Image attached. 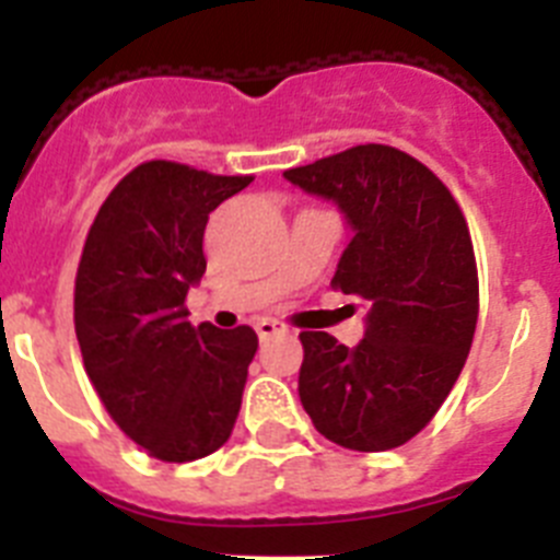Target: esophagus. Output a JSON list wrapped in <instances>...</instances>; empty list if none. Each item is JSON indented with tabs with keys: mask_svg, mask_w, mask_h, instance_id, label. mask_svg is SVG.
Masks as SVG:
<instances>
[{
	"mask_svg": "<svg viewBox=\"0 0 560 560\" xmlns=\"http://www.w3.org/2000/svg\"><path fill=\"white\" fill-rule=\"evenodd\" d=\"M255 330L260 339H269V336H275V334H283L285 325L277 323V319H260V323L255 325Z\"/></svg>",
	"mask_w": 560,
	"mask_h": 560,
	"instance_id": "obj_1",
	"label": "esophagus"
}]
</instances>
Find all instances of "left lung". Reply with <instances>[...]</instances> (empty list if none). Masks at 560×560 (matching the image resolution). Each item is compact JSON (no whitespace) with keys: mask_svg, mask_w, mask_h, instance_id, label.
Masks as SVG:
<instances>
[{"mask_svg":"<svg viewBox=\"0 0 560 560\" xmlns=\"http://www.w3.org/2000/svg\"><path fill=\"white\" fill-rule=\"evenodd\" d=\"M283 176L345 212L353 237L330 285L368 303L353 350L325 330L300 334V400L336 446H404L443 407L477 330V257L463 210L423 162L393 145H355Z\"/></svg>","mask_w":560,"mask_h":560,"instance_id":"8db88e82","label":"left lung"}]
</instances>
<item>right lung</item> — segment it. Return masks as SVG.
Listing matches in <instances>:
<instances>
[{
  "mask_svg": "<svg viewBox=\"0 0 560 560\" xmlns=\"http://www.w3.org/2000/svg\"><path fill=\"white\" fill-rule=\"evenodd\" d=\"M252 176L151 160L117 182L89 226L75 277L83 368L112 420L162 463L219 452L241 412L257 334L187 323L207 269L210 212Z\"/></svg>",
  "mask_w": 560,
  "mask_h": 560,
  "instance_id": "obj_1",
  "label": "right lung"
}]
</instances>
